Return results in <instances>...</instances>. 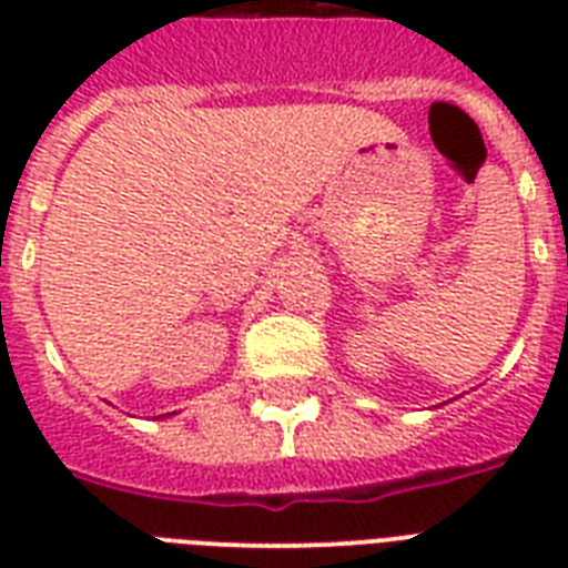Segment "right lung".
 <instances>
[{
    "label": "right lung",
    "mask_w": 568,
    "mask_h": 568,
    "mask_svg": "<svg viewBox=\"0 0 568 568\" xmlns=\"http://www.w3.org/2000/svg\"><path fill=\"white\" fill-rule=\"evenodd\" d=\"M168 415H171V413H168ZM162 418H164V415H162Z\"/></svg>",
    "instance_id": "1"
}]
</instances>
